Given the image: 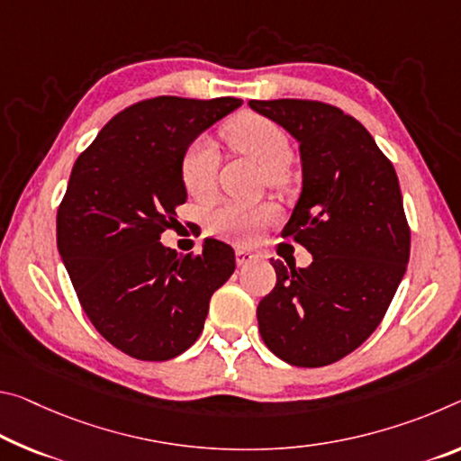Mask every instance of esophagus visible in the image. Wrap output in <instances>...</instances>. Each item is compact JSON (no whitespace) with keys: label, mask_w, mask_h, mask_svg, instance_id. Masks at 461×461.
Masks as SVG:
<instances>
[{"label":"esophagus","mask_w":461,"mask_h":461,"mask_svg":"<svg viewBox=\"0 0 461 461\" xmlns=\"http://www.w3.org/2000/svg\"><path fill=\"white\" fill-rule=\"evenodd\" d=\"M254 254L252 252H248V250H238L236 252V262L240 267H246V265H250V262H254Z\"/></svg>","instance_id":"obj_1"}]
</instances>
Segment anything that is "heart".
Instances as JSON below:
<instances>
[{"label":"heart","instance_id":"1","mask_svg":"<svg viewBox=\"0 0 461 461\" xmlns=\"http://www.w3.org/2000/svg\"><path fill=\"white\" fill-rule=\"evenodd\" d=\"M221 135L233 151L252 158L265 167L268 185L283 186L291 180V143L287 133L275 121L257 113H242L225 122ZM217 167L219 156L213 143L207 139H196L188 145L180 159V180L186 193L194 199H209L217 186ZM275 215L276 209L268 203H225L211 211L207 225L217 236L252 240Z\"/></svg>","mask_w":461,"mask_h":461}]
</instances>
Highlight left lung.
<instances>
[{"instance_id":"8db88e82","label":"left lung","mask_w":461,"mask_h":461,"mask_svg":"<svg viewBox=\"0 0 461 461\" xmlns=\"http://www.w3.org/2000/svg\"><path fill=\"white\" fill-rule=\"evenodd\" d=\"M299 141L302 196L281 236L312 252L308 268L273 260L258 303L265 345L295 367L353 353L388 312L411 257L396 170L359 121L318 100H250Z\"/></svg>"}]
</instances>
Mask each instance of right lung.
<instances>
[{"label":"right lung","instance_id":"obj_1","mask_svg":"<svg viewBox=\"0 0 461 461\" xmlns=\"http://www.w3.org/2000/svg\"><path fill=\"white\" fill-rule=\"evenodd\" d=\"M242 104L148 98L114 114L73 164L57 209V246L94 328L139 361H167L203 332L211 295L236 268L231 246L178 254L159 238L186 201L182 153Z\"/></svg>","mask_w":461,"mask_h":461}]
</instances>
